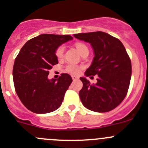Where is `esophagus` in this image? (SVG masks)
<instances>
[{
  "label": "esophagus",
  "mask_w": 148,
  "mask_h": 148,
  "mask_svg": "<svg viewBox=\"0 0 148 148\" xmlns=\"http://www.w3.org/2000/svg\"><path fill=\"white\" fill-rule=\"evenodd\" d=\"M71 77H72V79H73V80H74V81H75V80H77V79H78V77H76V76H74V75H73V76H71Z\"/></svg>",
  "instance_id": "1"
}]
</instances>
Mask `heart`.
Masks as SVG:
<instances>
[{
    "mask_svg": "<svg viewBox=\"0 0 148 148\" xmlns=\"http://www.w3.org/2000/svg\"><path fill=\"white\" fill-rule=\"evenodd\" d=\"M76 47L78 49V51L79 52V53L82 52L85 49H87L86 45H85L84 44H82V43H77L76 45ZM64 50L65 47L63 45H61L59 47H58V49L55 51V55L56 57L58 59H61L63 57V54H64ZM81 70V66H79V65L74 64V63H68L67 65L65 67V71L69 74H74V75H76V74H78L79 73Z\"/></svg>",
    "mask_w": 148,
    "mask_h": 148,
    "instance_id": "heart-1",
    "label": "heart"
}]
</instances>
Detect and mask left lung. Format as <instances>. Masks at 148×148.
Instances as JSON below:
<instances>
[{"label":"left lung","instance_id":"obj_1","mask_svg":"<svg viewBox=\"0 0 148 148\" xmlns=\"http://www.w3.org/2000/svg\"><path fill=\"white\" fill-rule=\"evenodd\" d=\"M78 39L89 42L95 57L85 71L87 77L97 75V82L91 84L85 77L79 98L87 109L96 112L114 110L126 96L132 77V62L118 38L101 31L74 34Z\"/></svg>","mask_w":148,"mask_h":148}]
</instances>
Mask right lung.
I'll return each mask as SVG.
<instances>
[{
  "label": "right lung",
  "instance_id": "add662e5",
  "mask_svg": "<svg viewBox=\"0 0 148 148\" xmlns=\"http://www.w3.org/2000/svg\"><path fill=\"white\" fill-rule=\"evenodd\" d=\"M69 35L41 34L28 40L15 58L13 79L18 97L25 107L37 114L58 109L72 82L71 77L61 74L49 80V70L58 63L55 50L71 40Z\"/></svg>",
  "mask_w": 148,
  "mask_h": 148
}]
</instances>
